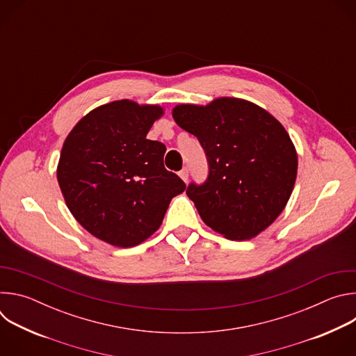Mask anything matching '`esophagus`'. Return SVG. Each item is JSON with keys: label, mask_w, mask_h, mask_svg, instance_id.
<instances>
[{"label": "esophagus", "mask_w": 356, "mask_h": 356, "mask_svg": "<svg viewBox=\"0 0 356 356\" xmlns=\"http://www.w3.org/2000/svg\"><path fill=\"white\" fill-rule=\"evenodd\" d=\"M179 176L181 177V180H183V181H187V179H188V169H187V168L181 169V170H180V173H179Z\"/></svg>", "instance_id": "obj_1"}]
</instances>
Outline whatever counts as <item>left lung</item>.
I'll return each mask as SVG.
<instances>
[{"label":"left lung","instance_id":"left-lung-1","mask_svg":"<svg viewBox=\"0 0 356 356\" xmlns=\"http://www.w3.org/2000/svg\"><path fill=\"white\" fill-rule=\"evenodd\" d=\"M172 115L197 136L209 158L207 181L186 190L204 224L231 241L252 239L270 227L297 177V150L284 127L236 97L179 104Z\"/></svg>","mask_w":356,"mask_h":356}]
</instances>
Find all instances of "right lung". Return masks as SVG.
Wrapping results in <instances>:
<instances>
[{
	"mask_svg": "<svg viewBox=\"0 0 356 356\" xmlns=\"http://www.w3.org/2000/svg\"><path fill=\"white\" fill-rule=\"evenodd\" d=\"M165 108L117 99L86 114L63 142L56 169L77 222L113 246L131 248L162 225L184 181L163 165L166 146L146 139Z\"/></svg>",
	"mask_w": 356,
	"mask_h": 356,
	"instance_id": "right-lung-1",
	"label": "right lung"
}]
</instances>
